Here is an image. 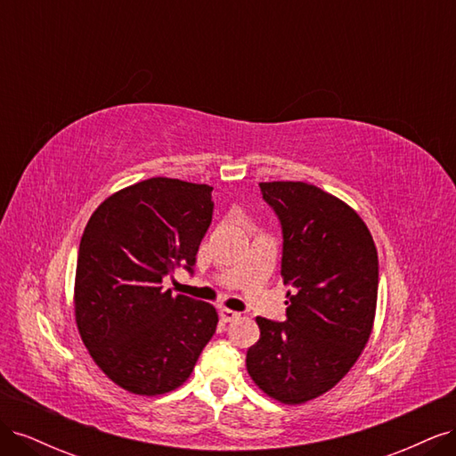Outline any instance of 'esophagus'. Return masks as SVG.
I'll use <instances>...</instances> for the list:
<instances>
[{
    "label": "esophagus",
    "mask_w": 456,
    "mask_h": 456,
    "mask_svg": "<svg viewBox=\"0 0 456 456\" xmlns=\"http://www.w3.org/2000/svg\"><path fill=\"white\" fill-rule=\"evenodd\" d=\"M218 315H220V320H223L224 323H230V322H233V320H238L240 317V312H236V310H230V308H223L218 312Z\"/></svg>",
    "instance_id": "1"
}]
</instances>
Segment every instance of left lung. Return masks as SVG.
<instances>
[{
  "instance_id": "8db88e82",
  "label": "left lung",
  "mask_w": 456,
  "mask_h": 456,
  "mask_svg": "<svg viewBox=\"0 0 456 456\" xmlns=\"http://www.w3.org/2000/svg\"><path fill=\"white\" fill-rule=\"evenodd\" d=\"M283 230V323L256 317L260 338L247 372L268 397L300 405L337 386L362 355L375 323L379 255L348 203L306 183H258Z\"/></svg>"
}]
</instances>
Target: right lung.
I'll list each match as a JSON object with an SVG mask.
<instances>
[{"mask_svg":"<svg viewBox=\"0 0 456 456\" xmlns=\"http://www.w3.org/2000/svg\"><path fill=\"white\" fill-rule=\"evenodd\" d=\"M213 186L154 176L106 198L77 253L79 337L104 375L136 395L183 386L216 330L209 302L163 291V275L191 272L213 218Z\"/></svg>","mask_w":456,"mask_h":456,"instance_id":"1","label":"right lung"}]
</instances>
